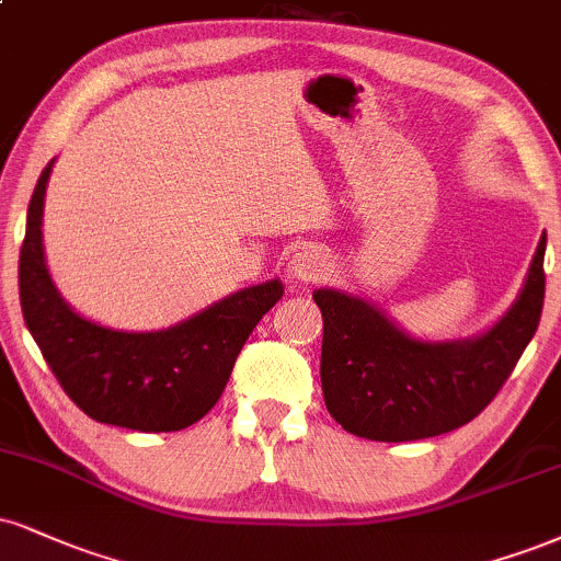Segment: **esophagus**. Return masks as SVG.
Returning a JSON list of instances; mask_svg holds the SVG:
<instances>
[{
	"label": "esophagus",
	"instance_id": "1",
	"mask_svg": "<svg viewBox=\"0 0 561 561\" xmlns=\"http://www.w3.org/2000/svg\"><path fill=\"white\" fill-rule=\"evenodd\" d=\"M327 255H323L319 248H300L298 253L289 259V274L298 282H316L319 276L327 272Z\"/></svg>",
	"mask_w": 561,
	"mask_h": 561
}]
</instances>
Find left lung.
<instances>
[{
  "mask_svg": "<svg viewBox=\"0 0 561 561\" xmlns=\"http://www.w3.org/2000/svg\"><path fill=\"white\" fill-rule=\"evenodd\" d=\"M543 253L546 234L517 300L489 332L470 340H417L374 302L342 289H316L323 316L321 389L334 421L370 442H415L473 421L536 334Z\"/></svg>",
  "mask_w": 561,
  "mask_h": 561,
  "instance_id": "obj_1",
  "label": "left lung"
}]
</instances>
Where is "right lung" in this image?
<instances>
[{"label":"right lung","instance_id":"obj_1","mask_svg":"<svg viewBox=\"0 0 561 561\" xmlns=\"http://www.w3.org/2000/svg\"><path fill=\"white\" fill-rule=\"evenodd\" d=\"M54 159L28 204L20 248V306L28 332L72 402L110 426L180 431L201 421L225 391L255 323L279 302V279L238 289L159 332L101 327L67 306L44 259V198Z\"/></svg>","mask_w":561,"mask_h":561}]
</instances>
